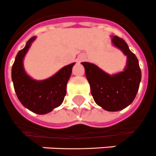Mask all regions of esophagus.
<instances>
[{
	"label": "esophagus",
	"mask_w": 156,
	"mask_h": 156,
	"mask_svg": "<svg viewBox=\"0 0 156 156\" xmlns=\"http://www.w3.org/2000/svg\"><path fill=\"white\" fill-rule=\"evenodd\" d=\"M85 58H86L85 55L82 54V55H80V56H79V58H78V60H79L80 62H81V61H84V59H85Z\"/></svg>",
	"instance_id": "obj_1"
}]
</instances>
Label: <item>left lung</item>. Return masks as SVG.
I'll list each match as a JSON object with an SVG mask.
<instances>
[{"label":"left lung","instance_id":"left-lung-1","mask_svg":"<svg viewBox=\"0 0 156 156\" xmlns=\"http://www.w3.org/2000/svg\"><path fill=\"white\" fill-rule=\"evenodd\" d=\"M112 37V44L127 58L122 72L110 75L94 63H81L97 105L105 110L115 112L126 108L134 100L141 81V70L138 58L129 49L127 43L118 36Z\"/></svg>","mask_w":156,"mask_h":156}]
</instances>
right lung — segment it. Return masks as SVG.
<instances>
[{
	"label": "right lung",
	"instance_id": "1",
	"mask_svg": "<svg viewBox=\"0 0 156 156\" xmlns=\"http://www.w3.org/2000/svg\"><path fill=\"white\" fill-rule=\"evenodd\" d=\"M36 36L27 41L19 51L12 67V80L15 93L22 105L38 114H46L60 105L66 95L67 84L75 63L64 66L59 71L43 80L31 78L24 68L23 60Z\"/></svg>",
	"mask_w": 156,
	"mask_h": 156
}]
</instances>
